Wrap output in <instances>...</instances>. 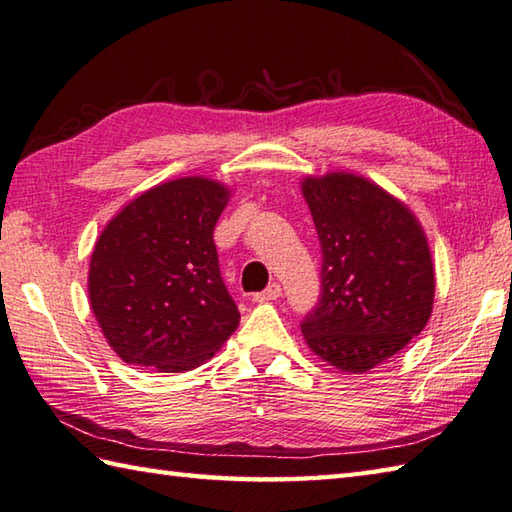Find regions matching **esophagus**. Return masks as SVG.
Returning <instances> with one entry per match:
<instances>
[{
    "label": "esophagus",
    "instance_id": "obj_1",
    "mask_svg": "<svg viewBox=\"0 0 512 512\" xmlns=\"http://www.w3.org/2000/svg\"><path fill=\"white\" fill-rule=\"evenodd\" d=\"M279 295H282V286H279L277 282H273L266 290H262V293H255L253 295V302H259V304L273 302V299H277Z\"/></svg>",
    "mask_w": 512,
    "mask_h": 512
}]
</instances>
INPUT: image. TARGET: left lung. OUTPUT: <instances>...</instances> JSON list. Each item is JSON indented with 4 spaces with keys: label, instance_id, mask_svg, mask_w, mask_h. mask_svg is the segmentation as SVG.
Masks as SVG:
<instances>
[{
    "label": "left lung",
    "instance_id": "8db88e82",
    "mask_svg": "<svg viewBox=\"0 0 512 512\" xmlns=\"http://www.w3.org/2000/svg\"><path fill=\"white\" fill-rule=\"evenodd\" d=\"M302 193L322 246V295L304 317V339L342 373H366L428 324V239L406 204L359 175L306 177Z\"/></svg>",
    "mask_w": 512,
    "mask_h": 512
}]
</instances>
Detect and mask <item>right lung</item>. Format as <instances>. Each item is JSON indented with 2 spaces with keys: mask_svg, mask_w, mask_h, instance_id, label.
Returning <instances> with one entry per match:
<instances>
[{
  "mask_svg": "<svg viewBox=\"0 0 512 512\" xmlns=\"http://www.w3.org/2000/svg\"><path fill=\"white\" fill-rule=\"evenodd\" d=\"M228 197L213 179H173L126 204L102 230L90 257L88 299L126 364L184 373L235 333L239 310L213 242Z\"/></svg>",
  "mask_w": 512,
  "mask_h": 512,
  "instance_id": "obj_1",
  "label": "right lung"
}]
</instances>
